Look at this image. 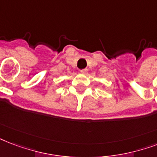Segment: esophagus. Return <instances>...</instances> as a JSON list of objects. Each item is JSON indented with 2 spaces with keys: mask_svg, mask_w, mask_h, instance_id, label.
Segmentation results:
<instances>
[{
  "mask_svg": "<svg viewBox=\"0 0 157 157\" xmlns=\"http://www.w3.org/2000/svg\"><path fill=\"white\" fill-rule=\"evenodd\" d=\"M87 71H88V70H87V69H83V70H81V72L82 74H86Z\"/></svg>",
  "mask_w": 157,
  "mask_h": 157,
  "instance_id": "obj_1",
  "label": "esophagus"
}]
</instances>
